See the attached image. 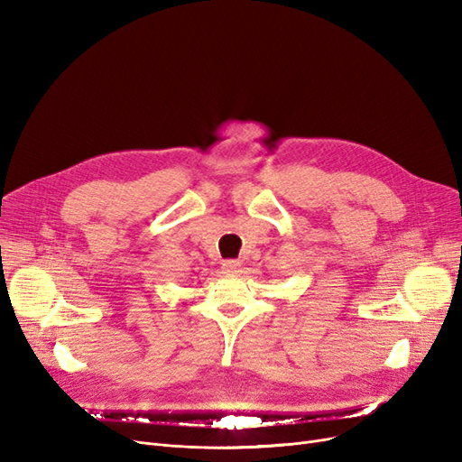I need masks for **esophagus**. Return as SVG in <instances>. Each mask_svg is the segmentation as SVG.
I'll use <instances>...</instances> for the list:
<instances>
[{
  "label": "esophagus",
  "mask_w": 462,
  "mask_h": 462,
  "mask_svg": "<svg viewBox=\"0 0 462 462\" xmlns=\"http://www.w3.org/2000/svg\"><path fill=\"white\" fill-rule=\"evenodd\" d=\"M221 268H223L225 273H239L241 262H239V260H225Z\"/></svg>",
  "instance_id": "1"
}]
</instances>
